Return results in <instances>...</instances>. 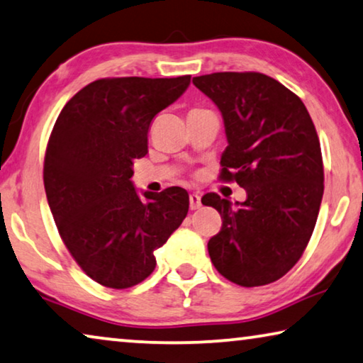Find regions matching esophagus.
<instances>
[{"instance_id": "esophagus-1", "label": "esophagus", "mask_w": 363, "mask_h": 363, "mask_svg": "<svg viewBox=\"0 0 363 363\" xmlns=\"http://www.w3.org/2000/svg\"><path fill=\"white\" fill-rule=\"evenodd\" d=\"M189 205H191V210H199L200 206H202V202H200V195L199 194L189 195Z\"/></svg>"}]
</instances>
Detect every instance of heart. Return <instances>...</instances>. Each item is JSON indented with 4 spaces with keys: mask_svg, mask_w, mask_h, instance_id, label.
<instances>
[{
    "mask_svg": "<svg viewBox=\"0 0 363 363\" xmlns=\"http://www.w3.org/2000/svg\"><path fill=\"white\" fill-rule=\"evenodd\" d=\"M192 111H203V109H192Z\"/></svg>",
    "mask_w": 363,
    "mask_h": 363,
    "instance_id": "b5f03b06",
    "label": "heart"
}]
</instances>
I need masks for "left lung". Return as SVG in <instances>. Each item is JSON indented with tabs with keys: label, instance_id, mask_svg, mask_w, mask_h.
I'll list each match as a JSON object with an SVG mask.
<instances>
[{
	"label": "left lung",
	"instance_id": "left-lung-1",
	"mask_svg": "<svg viewBox=\"0 0 363 363\" xmlns=\"http://www.w3.org/2000/svg\"><path fill=\"white\" fill-rule=\"evenodd\" d=\"M192 82L223 114L228 147L220 179L247 192L235 203L203 195L202 203L223 220L208 240L211 263L239 286L274 283L302 257L323 197L313 121L296 94L260 72H215Z\"/></svg>",
	"mask_w": 363,
	"mask_h": 363
}]
</instances>
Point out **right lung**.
<instances>
[{"instance_id":"1","label":"right lung","mask_w":363,"mask_h":363,"mask_svg":"<svg viewBox=\"0 0 363 363\" xmlns=\"http://www.w3.org/2000/svg\"><path fill=\"white\" fill-rule=\"evenodd\" d=\"M191 76L113 77L85 85L51 130L43 182L51 215L85 274L128 289L157 267L153 252L181 226L189 194L181 187L137 194L135 158L148 153V128L174 103Z\"/></svg>"}]
</instances>
